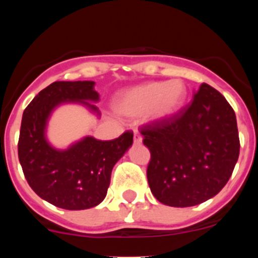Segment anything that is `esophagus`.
I'll return each instance as SVG.
<instances>
[{
    "instance_id": "obj_1",
    "label": "esophagus",
    "mask_w": 258,
    "mask_h": 258,
    "mask_svg": "<svg viewBox=\"0 0 258 258\" xmlns=\"http://www.w3.org/2000/svg\"><path fill=\"white\" fill-rule=\"evenodd\" d=\"M134 142H135V144H137V145L142 144V137H141V135H140L137 131L134 132Z\"/></svg>"
}]
</instances>
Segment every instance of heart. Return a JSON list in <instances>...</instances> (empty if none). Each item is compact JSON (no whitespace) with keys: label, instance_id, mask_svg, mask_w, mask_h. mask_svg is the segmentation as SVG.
<instances>
[{"label":"heart","instance_id":"obj_1","mask_svg":"<svg viewBox=\"0 0 258 258\" xmlns=\"http://www.w3.org/2000/svg\"><path fill=\"white\" fill-rule=\"evenodd\" d=\"M187 88L179 80L170 82H147L123 91L116 101V108L124 116H141L148 112L153 122L173 118L183 107Z\"/></svg>","mask_w":258,"mask_h":258}]
</instances>
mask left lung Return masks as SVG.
Wrapping results in <instances>:
<instances>
[{"label": "left lung", "mask_w": 258, "mask_h": 258, "mask_svg": "<svg viewBox=\"0 0 258 258\" xmlns=\"http://www.w3.org/2000/svg\"><path fill=\"white\" fill-rule=\"evenodd\" d=\"M141 134L151 152L148 186L167 206H196L212 199L227 183L240 155L235 111L207 83L173 118L146 124Z\"/></svg>", "instance_id": "obj_1"}]
</instances>
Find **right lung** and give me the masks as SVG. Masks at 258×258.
I'll return each instance as SVG.
<instances>
[{"mask_svg": "<svg viewBox=\"0 0 258 258\" xmlns=\"http://www.w3.org/2000/svg\"><path fill=\"white\" fill-rule=\"evenodd\" d=\"M100 95L93 81H58L43 88L26 107L21 122L18 160L31 188L42 200L64 210H87L100 205L107 195L111 172L128 151L134 134L101 141L83 137L66 150L48 142L49 116L63 103H80L100 116Z\"/></svg>", "mask_w": 258, "mask_h": 258, "instance_id": "add662e5", "label": "right lung"}]
</instances>
